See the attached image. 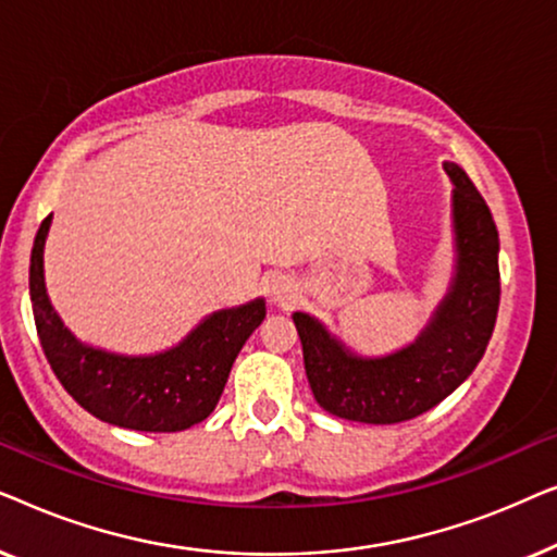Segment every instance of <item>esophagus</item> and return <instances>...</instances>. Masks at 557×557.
Here are the masks:
<instances>
[{
	"instance_id": "34e87169",
	"label": "esophagus",
	"mask_w": 557,
	"mask_h": 557,
	"mask_svg": "<svg viewBox=\"0 0 557 557\" xmlns=\"http://www.w3.org/2000/svg\"><path fill=\"white\" fill-rule=\"evenodd\" d=\"M269 296H271V301L276 304V307H284V309H288L292 307V304L296 301V284L288 276H276V278H271V284H269Z\"/></svg>"
}]
</instances>
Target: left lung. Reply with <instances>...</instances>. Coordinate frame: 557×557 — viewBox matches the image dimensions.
I'll return each mask as SVG.
<instances>
[{"instance_id": "obj_1", "label": "left lung", "mask_w": 557, "mask_h": 557, "mask_svg": "<svg viewBox=\"0 0 557 557\" xmlns=\"http://www.w3.org/2000/svg\"><path fill=\"white\" fill-rule=\"evenodd\" d=\"M444 170L454 182L456 273L413 345L360 357L319 319L294 311L311 393L332 416L380 425L410 421L451 395L484 357L499 309V233L467 172L454 162Z\"/></svg>"}]
</instances>
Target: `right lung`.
<instances>
[{
  "label": "right lung",
  "instance_id": "1",
  "mask_svg": "<svg viewBox=\"0 0 557 557\" xmlns=\"http://www.w3.org/2000/svg\"><path fill=\"white\" fill-rule=\"evenodd\" d=\"M48 215L29 256V299L37 337L60 385L90 416L149 433L185 431L215 410L240 347L263 322V299L215 311L177 347L159 355H116L88 347L60 322L45 292L42 250Z\"/></svg>",
  "mask_w": 557,
  "mask_h": 557
}]
</instances>
